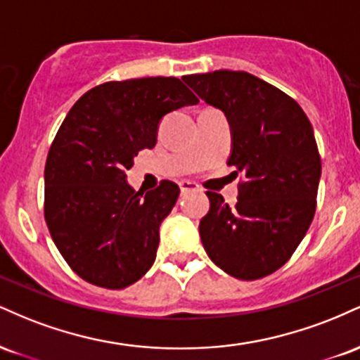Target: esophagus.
Wrapping results in <instances>:
<instances>
[{"label":"esophagus","mask_w":360,"mask_h":360,"mask_svg":"<svg viewBox=\"0 0 360 360\" xmlns=\"http://www.w3.org/2000/svg\"><path fill=\"white\" fill-rule=\"evenodd\" d=\"M179 189H181V193L196 191V189H198V184H196V183H193V181L184 179V181H179Z\"/></svg>","instance_id":"obj_1"}]
</instances>
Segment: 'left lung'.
Segmentation results:
<instances>
[{
	"instance_id": "obj_1",
	"label": "left lung",
	"mask_w": 360,
	"mask_h": 360,
	"mask_svg": "<svg viewBox=\"0 0 360 360\" xmlns=\"http://www.w3.org/2000/svg\"><path fill=\"white\" fill-rule=\"evenodd\" d=\"M183 79L229 117V166L240 174L235 206L206 191L210 212L200 221L206 254L233 278H266L291 259L315 217L321 159L311 123L291 96L249 72Z\"/></svg>"
}]
</instances>
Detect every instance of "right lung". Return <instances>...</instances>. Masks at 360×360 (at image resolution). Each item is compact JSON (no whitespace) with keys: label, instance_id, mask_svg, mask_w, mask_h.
<instances>
[{"label":"right lung","instance_id":"add662e5","mask_svg":"<svg viewBox=\"0 0 360 360\" xmlns=\"http://www.w3.org/2000/svg\"><path fill=\"white\" fill-rule=\"evenodd\" d=\"M200 101L177 77L110 81L84 93L64 118L45 162L44 214L69 267L94 286L123 289L154 264L159 225L179 188L137 193L134 157L157 142L164 115Z\"/></svg>","mask_w":360,"mask_h":360}]
</instances>
